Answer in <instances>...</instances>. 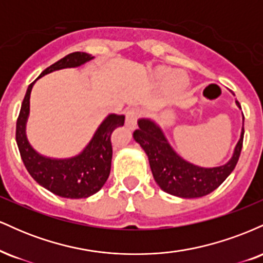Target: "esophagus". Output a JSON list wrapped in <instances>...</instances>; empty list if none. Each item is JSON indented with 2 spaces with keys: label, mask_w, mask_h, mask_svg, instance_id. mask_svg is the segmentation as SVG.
<instances>
[{
  "label": "esophagus",
  "mask_w": 263,
  "mask_h": 263,
  "mask_svg": "<svg viewBox=\"0 0 263 263\" xmlns=\"http://www.w3.org/2000/svg\"><path fill=\"white\" fill-rule=\"evenodd\" d=\"M140 116V111L136 110V108H131L126 112V126L128 128L134 129L136 127V123H137V119Z\"/></svg>",
  "instance_id": "esophagus-1"
}]
</instances>
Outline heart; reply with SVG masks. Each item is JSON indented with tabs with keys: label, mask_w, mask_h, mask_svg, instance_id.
<instances>
[{
	"label": "heart",
	"mask_w": 263,
	"mask_h": 263,
	"mask_svg": "<svg viewBox=\"0 0 263 263\" xmlns=\"http://www.w3.org/2000/svg\"><path fill=\"white\" fill-rule=\"evenodd\" d=\"M156 79L167 84V87L172 91H182L188 86V77L183 71H173L167 66H158L155 70Z\"/></svg>",
	"instance_id": "b5f03b06"
}]
</instances>
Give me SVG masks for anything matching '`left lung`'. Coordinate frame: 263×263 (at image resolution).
<instances>
[{"mask_svg": "<svg viewBox=\"0 0 263 263\" xmlns=\"http://www.w3.org/2000/svg\"><path fill=\"white\" fill-rule=\"evenodd\" d=\"M237 107L241 108L236 100ZM242 115V121H243ZM134 138L146 152L153 178L159 188L174 197L192 199L200 198L214 192L236 167L242 149L243 126L240 140L235 146L231 158L219 167L205 168L193 164L182 158L165 137L163 129L151 119H140Z\"/></svg>", "mask_w": 263, "mask_h": 263, "instance_id": "1", "label": "left lung"}]
</instances>
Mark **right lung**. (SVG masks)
Instances as JSON below:
<instances>
[{
  "instance_id": "right-lung-1",
  "label": "right lung",
  "mask_w": 263,
  "mask_h": 263,
  "mask_svg": "<svg viewBox=\"0 0 263 263\" xmlns=\"http://www.w3.org/2000/svg\"><path fill=\"white\" fill-rule=\"evenodd\" d=\"M92 59L93 57L87 53L74 52L42 71L27 89L17 120L16 141L27 171L39 185L62 198H89L104 186L110 176L112 159L111 134L115 128L123 126L125 115H107L79 155L70 158H50L38 153L27 138L26 126L29 116L31 91L39 78L55 70L78 68Z\"/></svg>"
}]
</instances>
